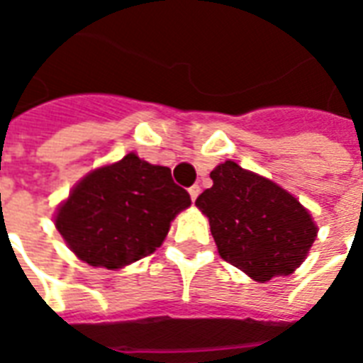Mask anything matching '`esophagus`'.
<instances>
[{
    "label": "esophagus",
    "mask_w": 363,
    "mask_h": 363,
    "mask_svg": "<svg viewBox=\"0 0 363 363\" xmlns=\"http://www.w3.org/2000/svg\"><path fill=\"white\" fill-rule=\"evenodd\" d=\"M189 194H190V198H192V202H194V200H196V198H198V194H200V186H198V184H194V186H190Z\"/></svg>",
    "instance_id": "obj_1"
}]
</instances>
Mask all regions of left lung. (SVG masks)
I'll use <instances>...</instances> for the list:
<instances>
[{
	"label": "left lung",
	"instance_id": "obj_1",
	"mask_svg": "<svg viewBox=\"0 0 363 363\" xmlns=\"http://www.w3.org/2000/svg\"><path fill=\"white\" fill-rule=\"evenodd\" d=\"M210 177L212 189L196 206L210 220L221 259L262 284L294 272L317 237L311 213L288 190L235 161L218 165Z\"/></svg>",
	"mask_w": 363,
	"mask_h": 363
}]
</instances>
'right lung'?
Instances as JSON below:
<instances>
[{
    "instance_id": "obj_1",
    "label": "right lung",
    "mask_w": 363,
    "mask_h": 363,
    "mask_svg": "<svg viewBox=\"0 0 363 363\" xmlns=\"http://www.w3.org/2000/svg\"><path fill=\"white\" fill-rule=\"evenodd\" d=\"M190 194L171 169L135 153L95 169L58 208L56 229L77 259L108 270L132 264L161 247Z\"/></svg>"
}]
</instances>
